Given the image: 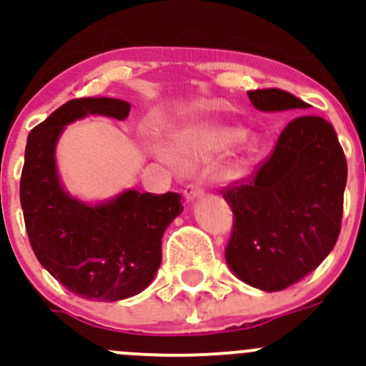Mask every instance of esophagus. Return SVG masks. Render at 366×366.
Returning a JSON list of instances; mask_svg holds the SVG:
<instances>
[{
	"label": "esophagus",
	"instance_id": "esophagus-1",
	"mask_svg": "<svg viewBox=\"0 0 366 366\" xmlns=\"http://www.w3.org/2000/svg\"><path fill=\"white\" fill-rule=\"evenodd\" d=\"M202 194H204V190H202L201 184L197 183H190L184 188V199H187V201H195V199L201 197Z\"/></svg>",
	"mask_w": 366,
	"mask_h": 366
}]
</instances>
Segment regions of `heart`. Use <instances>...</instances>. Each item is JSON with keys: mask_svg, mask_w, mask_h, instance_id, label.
I'll list each match as a JSON object with an SVG mask.
<instances>
[{"mask_svg": "<svg viewBox=\"0 0 366 366\" xmlns=\"http://www.w3.org/2000/svg\"><path fill=\"white\" fill-rule=\"evenodd\" d=\"M244 140V132L226 126L199 124L179 133L172 142V153L182 164H201L227 153Z\"/></svg>", "mask_w": 366, "mask_h": 366, "instance_id": "heart-1", "label": "heart"}]
</instances>
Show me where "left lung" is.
Wrapping results in <instances>:
<instances>
[{
	"label": "left lung",
	"instance_id": "8db88e82",
	"mask_svg": "<svg viewBox=\"0 0 366 366\" xmlns=\"http://www.w3.org/2000/svg\"><path fill=\"white\" fill-rule=\"evenodd\" d=\"M247 96L259 112L310 108L281 89ZM345 183L347 160L335 128L317 115L288 122L254 178L222 194L234 215L226 247L234 276L280 292L313 272L338 240Z\"/></svg>",
	"mask_w": 366,
	"mask_h": 366
}]
</instances>
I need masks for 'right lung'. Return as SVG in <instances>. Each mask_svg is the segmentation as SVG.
<instances>
[{
    "label": "right lung",
    "mask_w": 366,
    "mask_h": 366,
    "mask_svg": "<svg viewBox=\"0 0 366 366\" xmlns=\"http://www.w3.org/2000/svg\"><path fill=\"white\" fill-rule=\"evenodd\" d=\"M132 104L81 97L61 104L28 135L21 174V208L41 265L67 290L89 301L115 302L146 290L162 263V237L183 212L176 192H121L103 202L69 194L56 169L65 126L86 115L124 121Z\"/></svg>",
    "instance_id": "right-lung-1"
}]
</instances>
